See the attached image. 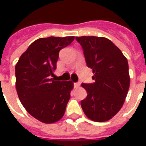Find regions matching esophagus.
<instances>
[{
  "mask_svg": "<svg viewBox=\"0 0 146 146\" xmlns=\"http://www.w3.org/2000/svg\"><path fill=\"white\" fill-rule=\"evenodd\" d=\"M80 82H76L74 83V88H78L80 87Z\"/></svg>",
  "mask_w": 146,
  "mask_h": 146,
  "instance_id": "34e87169",
  "label": "esophagus"
}]
</instances>
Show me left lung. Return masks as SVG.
<instances>
[{
  "mask_svg": "<svg viewBox=\"0 0 146 146\" xmlns=\"http://www.w3.org/2000/svg\"><path fill=\"white\" fill-rule=\"evenodd\" d=\"M86 62L93 71V84H84L88 92L81 107L88 118L107 121L122 108L130 87L128 62L121 51L109 39L95 36H76Z\"/></svg>",
  "mask_w": 146,
  "mask_h": 146,
  "instance_id": "8db88e82",
  "label": "left lung"
}]
</instances>
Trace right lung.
Masks as SVG:
<instances>
[{
    "label": "right lung",
    "instance_id": "right-lung-1",
    "mask_svg": "<svg viewBox=\"0 0 146 146\" xmlns=\"http://www.w3.org/2000/svg\"><path fill=\"white\" fill-rule=\"evenodd\" d=\"M74 36H48L33 41L15 65L18 96L30 115L39 121L53 123L62 118L73 83L51 78L56 70L58 52Z\"/></svg>",
    "mask_w": 146,
    "mask_h": 146
}]
</instances>
